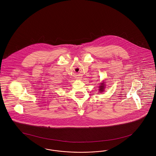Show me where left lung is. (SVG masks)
I'll return each instance as SVG.
<instances>
[{"label": "left lung", "instance_id": "8db88e82", "mask_svg": "<svg viewBox=\"0 0 156 156\" xmlns=\"http://www.w3.org/2000/svg\"><path fill=\"white\" fill-rule=\"evenodd\" d=\"M105 84H104V82H102V83H101V87H99V91L100 92H103L104 90V88H105V87H104V85Z\"/></svg>", "mask_w": 156, "mask_h": 156}]
</instances>
